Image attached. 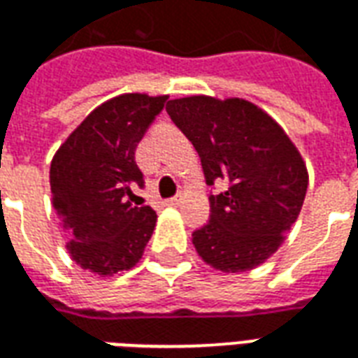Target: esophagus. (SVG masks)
I'll return each instance as SVG.
<instances>
[{"label":"esophagus","mask_w":358,"mask_h":358,"mask_svg":"<svg viewBox=\"0 0 358 358\" xmlns=\"http://www.w3.org/2000/svg\"><path fill=\"white\" fill-rule=\"evenodd\" d=\"M182 197H184V195H182V194L176 195V197H171V199L166 201V205H171V207H178L180 203H182Z\"/></svg>","instance_id":"34e87169"}]
</instances>
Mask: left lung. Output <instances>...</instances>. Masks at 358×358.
Returning <instances> with one entry per match:
<instances>
[{
  "label": "left lung",
  "instance_id": "obj_1",
  "mask_svg": "<svg viewBox=\"0 0 358 358\" xmlns=\"http://www.w3.org/2000/svg\"><path fill=\"white\" fill-rule=\"evenodd\" d=\"M166 113L201 157L210 220L192 236L195 251L220 272H248L272 257L295 224L308 186L307 164L284 128L240 97L189 95Z\"/></svg>",
  "mask_w": 358,
  "mask_h": 358
}]
</instances>
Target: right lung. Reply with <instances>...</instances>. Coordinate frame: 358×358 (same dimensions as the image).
Instances as JSON below:
<instances>
[{
  "mask_svg": "<svg viewBox=\"0 0 358 358\" xmlns=\"http://www.w3.org/2000/svg\"><path fill=\"white\" fill-rule=\"evenodd\" d=\"M169 95L122 94L95 107L53 155L51 203L76 264L97 276L132 268L155 230L149 205L130 203L143 186L136 148Z\"/></svg>",
  "mask_w": 358,
  "mask_h": 358,
  "instance_id": "1",
  "label": "right lung"
}]
</instances>
